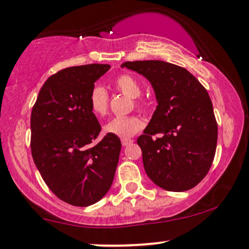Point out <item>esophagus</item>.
I'll list each match as a JSON object with an SVG mask.
<instances>
[{
  "instance_id": "obj_1",
  "label": "esophagus",
  "mask_w": 249,
  "mask_h": 249,
  "mask_svg": "<svg viewBox=\"0 0 249 249\" xmlns=\"http://www.w3.org/2000/svg\"><path fill=\"white\" fill-rule=\"evenodd\" d=\"M134 141L131 140V139H123L122 140V144H123V146H127L129 144H132Z\"/></svg>"
}]
</instances>
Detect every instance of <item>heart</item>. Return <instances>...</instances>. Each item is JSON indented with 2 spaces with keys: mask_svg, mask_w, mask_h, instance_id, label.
<instances>
[{
  "mask_svg": "<svg viewBox=\"0 0 249 249\" xmlns=\"http://www.w3.org/2000/svg\"><path fill=\"white\" fill-rule=\"evenodd\" d=\"M114 87L122 94L134 99L137 107L143 108L145 106L144 102L139 98L142 92V88L136 78L128 73H123L115 79ZM89 106L96 116H105L108 110V94L105 89L101 86H95L91 89L90 95H89ZM143 126V120L136 115L114 117L104 125V132L106 134L121 137V139H128L136 134L140 129H142Z\"/></svg>",
  "mask_w": 249,
  "mask_h": 249,
  "instance_id": "b5f03b06",
  "label": "heart"
}]
</instances>
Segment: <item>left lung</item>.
I'll use <instances>...</instances> for the list:
<instances>
[{
    "instance_id": "obj_1",
    "label": "left lung",
    "mask_w": 249,
    "mask_h": 249,
    "mask_svg": "<svg viewBox=\"0 0 249 249\" xmlns=\"http://www.w3.org/2000/svg\"><path fill=\"white\" fill-rule=\"evenodd\" d=\"M121 67L145 77L155 92L157 109L137 139L148 178L168 191L196 187L217 147L218 126L206 88L187 69L165 61H126Z\"/></svg>"
}]
</instances>
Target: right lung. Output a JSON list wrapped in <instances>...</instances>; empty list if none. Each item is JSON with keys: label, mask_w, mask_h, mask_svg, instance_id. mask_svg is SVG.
Returning <instances> with one entry per match:
<instances>
[{"label": "right lung", "mask_w": 249, "mask_h": 249, "mask_svg": "<svg viewBox=\"0 0 249 249\" xmlns=\"http://www.w3.org/2000/svg\"><path fill=\"white\" fill-rule=\"evenodd\" d=\"M109 65L62 69L47 79L31 113V152L35 164L53 194L69 205L87 207L110 189L121 140L106 134L92 145L101 124L89 106L95 83Z\"/></svg>", "instance_id": "add662e5"}]
</instances>
